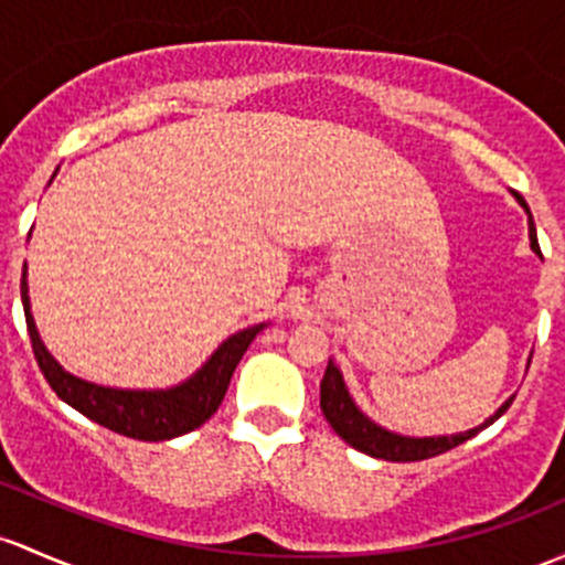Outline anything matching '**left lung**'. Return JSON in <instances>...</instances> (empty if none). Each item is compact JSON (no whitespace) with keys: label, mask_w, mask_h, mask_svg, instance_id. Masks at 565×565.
<instances>
[{"label":"left lung","mask_w":565,"mask_h":565,"mask_svg":"<svg viewBox=\"0 0 565 565\" xmlns=\"http://www.w3.org/2000/svg\"><path fill=\"white\" fill-rule=\"evenodd\" d=\"M514 200L522 205V211L527 213V237H531V252L536 257H542V248H539L536 237V224H533L531 207H527L522 194L512 192ZM514 395L509 401L501 403L495 414L484 419L482 425L471 427V430L452 433V436H403V433H392L387 427L373 423L367 414H362V408L354 403V397L349 395L347 382H343V373L335 362H328V371H324L322 384H319V406H322L324 419H328L332 430L354 447L358 452H365L371 457H379V460H392V462H414V460H427V457H436L441 452H449L457 444L468 441V438L477 436L479 430L490 427L498 417L507 414V408L512 406Z\"/></svg>","instance_id":"obj_1"}]
</instances>
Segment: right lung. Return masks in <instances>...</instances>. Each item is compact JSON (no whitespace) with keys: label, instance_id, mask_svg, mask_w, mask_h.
<instances>
[{"label":"right lung","instance_id":"obj_1","mask_svg":"<svg viewBox=\"0 0 565 565\" xmlns=\"http://www.w3.org/2000/svg\"><path fill=\"white\" fill-rule=\"evenodd\" d=\"M53 178H56V173H53ZM21 302L23 313H26V328L29 338H32L34 358H38L40 371H43L51 390L67 406H73L83 417L92 419V423L108 427L113 433H121V436L138 438V441H170V438L198 430L200 425L207 423L216 414V408L222 406L224 395H227L230 379H233L237 362L243 360V354L252 347L254 338L267 328L263 322L254 324V328L237 330L235 335H230L203 362V367H198L186 382L175 384V387L118 390L86 382V379L64 371L58 365V360L47 352L32 317L26 265H23L21 276Z\"/></svg>","mask_w":565,"mask_h":565}]
</instances>
